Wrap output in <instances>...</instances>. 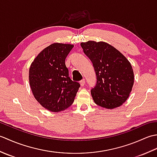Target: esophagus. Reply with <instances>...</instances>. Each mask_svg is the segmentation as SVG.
<instances>
[{
	"label": "esophagus",
	"mask_w": 157,
	"mask_h": 157,
	"mask_svg": "<svg viewBox=\"0 0 157 157\" xmlns=\"http://www.w3.org/2000/svg\"><path fill=\"white\" fill-rule=\"evenodd\" d=\"M85 83H86V81H85L84 79H83L82 80H81L80 82H79V84H80V85L82 86H84L85 85Z\"/></svg>",
	"instance_id": "1"
}]
</instances>
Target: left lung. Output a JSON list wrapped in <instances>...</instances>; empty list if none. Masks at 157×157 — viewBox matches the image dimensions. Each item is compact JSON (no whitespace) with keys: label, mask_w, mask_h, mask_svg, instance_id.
Returning <instances> with one entry per match:
<instances>
[{"label":"left lung","mask_w":157,"mask_h":157,"mask_svg":"<svg viewBox=\"0 0 157 157\" xmlns=\"http://www.w3.org/2000/svg\"><path fill=\"white\" fill-rule=\"evenodd\" d=\"M80 44L96 72L97 82L91 90L94 102L108 109L121 106L128 98L134 85L131 63L121 52L106 42L88 41Z\"/></svg>","instance_id":"8db88e82"}]
</instances>
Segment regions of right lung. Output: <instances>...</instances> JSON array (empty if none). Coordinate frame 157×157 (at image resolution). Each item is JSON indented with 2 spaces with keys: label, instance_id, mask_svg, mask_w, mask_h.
<instances>
[{
  "label": "right lung",
  "instance_id": "obj_1",
  "mask_svg": "<svg viewBox=\"0 0 157 157\" xmlns=\"http://www.w3.org/2000/svg\"><path fill=\"white\" fill-rule=\"evenodd\" d=\"M73 47V44L53 43L39 53L29 67L33 95L50 111H62L71 106L80 86L69 77L65 63Z\"/></svg>",
  "mask_w": 157,
  "mask_h": 157
}]
</instances>
